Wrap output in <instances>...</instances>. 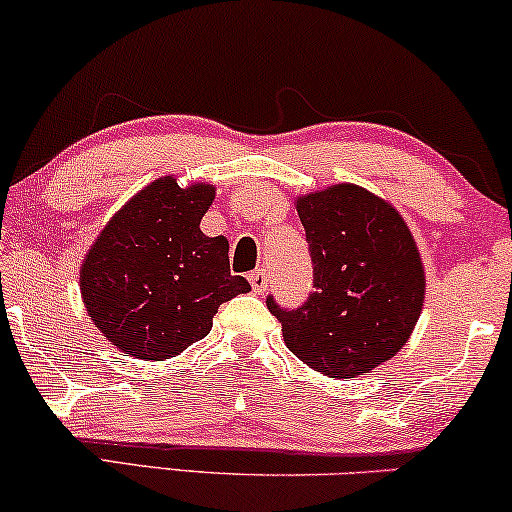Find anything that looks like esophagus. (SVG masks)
Instances as JSON below:
<instances>
[{"label": "esophagus", "instance_id": "obj_1", "mask_svg": "<svg viewBox=\"0 0 512 512\" xmlns=\"http://www.w3.org/2000/svg\"><path fill=\"white\" fill-rule=\"evenodd\" d=\"M249 284H251V291H254V293H263L265 289H268V275H265V270L251 272Z\"/></svg>", "mask_w": 512, "mask_h": 512}]
</instances>
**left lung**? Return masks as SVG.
I'll use <instances>...</instances> for the list:
<instances>
[{"mask_svg": "<svg viewBox=\"0 0 512 512\" xmlns=\"http://www.w3.org/2000/svg\"><path fill=\"white\" fill-rule=\"evenodd\" d=\"M312 258L303 305L268 310L300 361L328 377H356L389 361L410 338L424 300V270L401 214L359 186L298 200Z\"/></svg>", "mask_w": 512, "mask_h": 512, "instance_id": "obj_1", "label": "left lung"}]
</instances>
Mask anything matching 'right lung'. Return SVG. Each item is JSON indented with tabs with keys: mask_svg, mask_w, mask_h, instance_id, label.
I'll return each mask as SVG.
<instances>
[{
	"mask_svg": "<svg viewBox=\"0 0 512 512\" xmlns=\"http://www.w3.org/2000/svg\"><path fill=\"white\" fill-rule=\"evenodd\" d=\"M214 188L153 181L107 223L81 268V296L95 326L135 359L160 361L212 331L221 303L251 291L230 272L228 240L200 219Z\"/></svg>",
	"mask_w": 512,
	"mask_h": 512,
	"instance_id": "add662e5",
	"label": "right lung"
}]
</instances>
